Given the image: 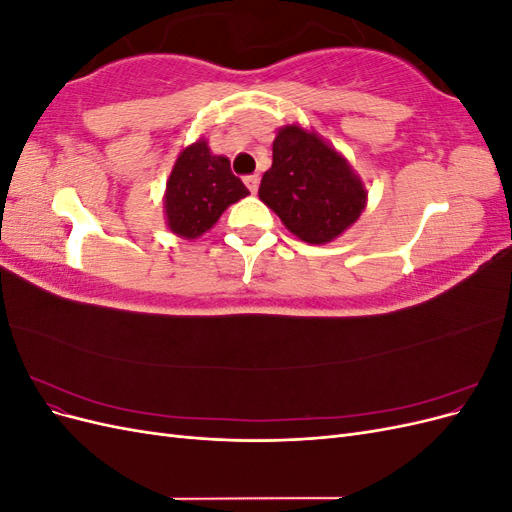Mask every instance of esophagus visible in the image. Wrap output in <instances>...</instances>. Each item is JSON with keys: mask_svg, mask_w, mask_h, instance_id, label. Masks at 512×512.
<instances>
[{"mask_svg": "<svg viewBox=\"0 0 512 512\" xmlns=\"http://www.w3.org/2000/svg\"><path fill=\"white\" fill-rule=\"evenodd\" d=\"M245 185H247V190H250L252 194H256L258 192V185H260V177L258 175L245 177Z\"/></svg>", "mask_w": 512, "mask_h": 512, "instance_id": "34e87169", "label": "esophagus"}]
</instances>
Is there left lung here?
<instances>
[{
  "label": "left lung",
  "mask_w": 512,
  "mask_h": 512,
  "mask_svg": "<svg viewBox=\"0 0 512 512\" xmlns=\"http://www.w3.org/2000/svg\"><path fill=\"white\" fill-rule=\"evenodd\" d=\"M258 196L305 243L335 241L361 218L367 188L331 143L299 123L277 130Z\"/></svg>",
  "instance_id": "left-lung-1"
}]
</instances>
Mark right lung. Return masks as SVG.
<instances>
[{"mask_svg": "<svg viewBox=\"0 0 512 512\" xmlns=\"http://www.w3.org/2000/svg\"><path fill=\"white\" fill-rule=\"evenodd\" d=\"M247 188L232 175L230 160L215 156L205 138L181 149L164 190V220L181 239H198L222 213L245 198Z\"/></svg>", "mask_w": 512, "mask_h": 512, "instance_id": "1", "label": "right lung"}]
</instances>
